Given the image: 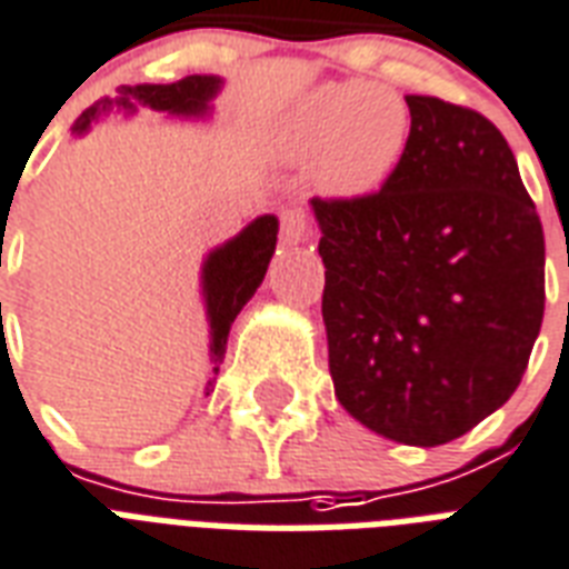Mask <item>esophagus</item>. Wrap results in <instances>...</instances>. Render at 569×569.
Instances as JSON below:
<instances>
[{
    "mask_svg": "<svg viewBox=\"0 0 569 569\" xmlns=\"http://www.w3.org/2000/svg\"><path fill=\"white\" fill-rule=\"evenodd\" d=\"M281 237H284L290 246L315 243V234H311V228H308L306 213H299V210H284V213H281Z\"/></svg>",
    "mask_w": 569,
    "mask_h": 569,
    "instance_id": "34e87169",
    "label": "esophagus"
}]
</instances>
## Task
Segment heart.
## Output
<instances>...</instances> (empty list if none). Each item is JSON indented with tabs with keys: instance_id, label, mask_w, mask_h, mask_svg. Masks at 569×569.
<instances>
[{
	"instance_id": "heart-1",
	"label": "heart",
	"mask_w": 569,
	"mask_h": 569,
	"mask_svg": "<svg viewBox=\"0 0 569 569\" xmlns=\"http://www.w3.org/2000/svg\"><path fill=\"white\" fill-rule=\"evenodd\" d=\"M412 116L407 100L377 82H326L290 106L272 136L288 166H308L317 192L338 204L373 198L407 157Z\"/></svg>"
}]
</instances>
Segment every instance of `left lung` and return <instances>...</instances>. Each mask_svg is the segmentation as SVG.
<instances>
[{"mask_svg": "<svg viewBox=\"0 0 569 569\" xmlns=\"http://www.w3.org/2000/svg\"><path fill=\"white\" fill-rule=\"evenodd\" d=\"M407 157L373 198H311L335 398L433 448L505 407L543 323V224L487 118L409 94Z\"/></svg>", "mask_w": 569, "mask_h": 569, "instance_id": "obj_1", "label": "left lung"}]
</instances>
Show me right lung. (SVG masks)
<instances>
[{"mask_svg": "<svg viewBox=\"0 0 569 569\" xmlns=\"http://www.w3.org/2000/svg\"><path fill=\"white\" fill-rule=\"evenodd\" d=\"M224 79L216 73H192L169 86H121L116 94L100 97L94 106L73 121L70 133L86 136L103 118L121 116L133 118L139 109L157 112L171 121H210L213 118V100L222 91ZM279 240V216L263 213L246 224L240 234L213 246L201 261V302L207 315V356H210V377H207L204 395L213 389L219 377V365L224 359L228 332L234 317L261 288L267 267L276 254Z\"/></svg>", "mask_w": 569, "mask_h": 569, "instance_id": "right-lung-1", "label": "right lung"}]
</instances>
